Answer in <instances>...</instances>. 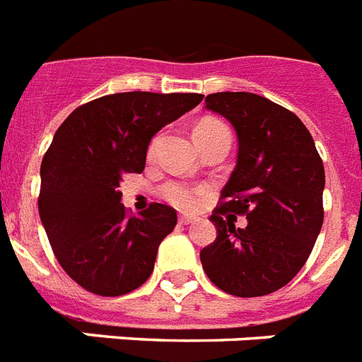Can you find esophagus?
Returning <instances> with one entry per match:
<instances>
[{"instance_id":"obj_1","label":"esophagus","mask_w":362,"mask_h":362,"mask_svg":"<svg viewBox=\"0 0 362 362\" xmlns=\"http://www.w3.org/2000/svg\"><path fill=\"white\" fill-rule=\"evenodd\" d=\"M193 223H197V217H191V215H180L178 217V224H182V226H187V224Z\"/></svg>"}]
</instances>
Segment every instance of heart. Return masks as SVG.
<instances>
[{
  "label": "heart",
  "mask_w": 362,
  "mask_h": 362,
  "mask_svg": "<svg viewBox=\"0 0 362 362\" xmlns=\"http://www.w3.org/2000/svg\"><path fill=\"white\" fill-rule=\"evenodd\" d=\"M214 134H230L226 129V124L221 123L217 119H204L200 121L195 127V138L197 141H202V139L209 138ZM160 141H162V136L158 134L151 139L148 144V158H153L156 154L158 147H160ZM204 189L197 186H189V184H184V182L178 180H169L165 182L162 187H160V195L169 202V204L176 206L180 209H193L197 208V204L200 202V197H202Z\"/></svg>",
  "instance_id": "1"
}]
</instances>
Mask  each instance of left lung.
I'll use <instances>...</instances> for the list:
<instances>
[{
    "label": "left lung",
    "instance_id": "left-lung-1",
    "mask_svg": "<svg viewBox=\"0 0 362 362\" xmlns=\"http://www.w3.org/2000/svg\"><path fill=\"white\" fill-rule=\"evenodd\" d=\"M238 132V165L211 214L217 239L200 250L202 269L239 298L274 293L305 265L324 223V163L296 114L248 92L206 97ZM247 214L245 228L233 224Z\"/></svg>",
    "mask_w": 362,
    "mask_h": 362
}]
</instances>
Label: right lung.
Segmentation results:
<instances>
[{
	"label": "right lung",
	"mask_w": 362,
	"mask_h": 362,
	"mask_svg": "<svg viewBox=\"0 0 362 362\" xmlns=\"http://www.w3.org/2000/svg\"><path fill=\"white\" fill-rule=\"evenodd\" d=\"M202 93L124 92L81 105L54 132L40 167L38 211L64 272L99 296H121L153 274L176 211L151 202L129 215L119 182L145 169L151 138Z\"/></svg>",
	"instance_id": "add662e5"
}]
</instances>
